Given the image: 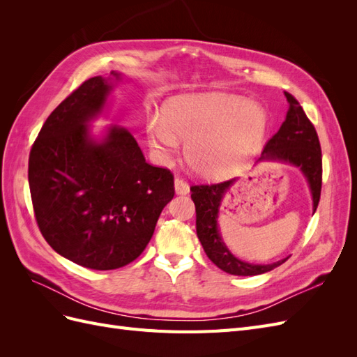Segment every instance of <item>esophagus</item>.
<instances>
[{
  "label": "esophagus",
  "mask_w": 357,
  "mask_h": 357,
  "mask_svg": "<svg viewBox=\"0 0 357 357\" xmlns=\"http://www.w3.org/2000/svg\"><path fill=\"white\" fill-rule=\"evenodd\" d=\"M174 189H176L177 195H188L189 190H190L189 185L183 178H176L174 180Z\"/></svg>",
  "instance_id": "1"
}]
</instances>
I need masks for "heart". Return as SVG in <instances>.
I'll list each match as a JSON object with an SVG mask.
<instances>
[{"instance_id": "b5f03b06", "label": "heart", "mask_w": 357, "mask_h": 357, "mask_svg": "<svg viewBox=\"0 0 357 357\" xmlns=\"http://www.w3.org/2000/svg\"><path fill=\"white\" fill-rule=\"evenodd\" d=\"M264 107L229 93L178 96L149 125V143L160 156L186 142L185 158L197 174L225 178L262 147L268 132Z\"/></svg>"}]
</instances>
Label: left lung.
Listing matches in <instances>:
<instances>
[{
    "label": "left lung",
    "mask_w": 357,
    "mask_h": 357,
    "mask_svg": "<svg viewBox=\"0 0 357 357\" xmlns=\"http://www.w3.org/2000/svg\"><path fill=\"white\" fill-rule=\"evenodd\" d=\"M289 109L278 132L266 143L262 156L256 164L277 162L296 167L304 176L312 199V214L316 213L321 189V150L314 126L308 121L299 102L286 92ZM235 178L211 186H192V201L197 208V234L210 261L222 271L232 275H259L287 261L280 259L273 264H250L232 255L225 244L219 229L220 205L235 185Z\"/></svg>",
    "instance_id": "1"
}]
</instances>
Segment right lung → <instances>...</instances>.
<instances>
[{
  "label": "right lung",
  "instance_id": "obj_1",
  "mask_svg": "<svg viewBox=\"0 0 357 357\" xmlns=\"http://www.w3.org/2000/svg\"><path fill=\"white\" fill-rule=\"evenodd\" d=\"M123 80L116 71L86 80L52 112L29 153L43 236L62 257L98 271L135 261L174 197L171 172L149 165L126 128L91 129L107 117L110 95Z\"/></svg>",
  "mask_w": 357,
  "mask_h": 357
}]
</instances>
